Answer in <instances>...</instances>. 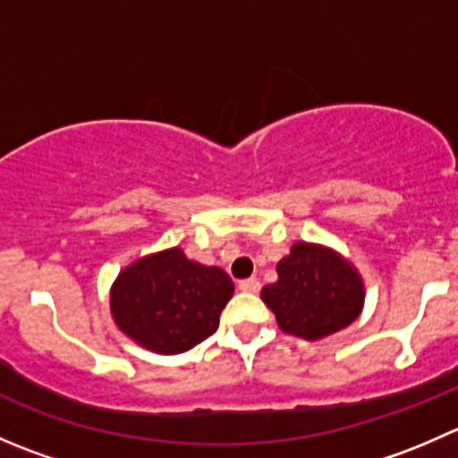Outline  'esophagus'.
Here are the masks:
<instances>
[{
    "mask_svg": "<svg viewBox=\"0 0 458 458\" xmlns=\"http://www.w3.org/2000/svg\"><path fill=\"white\" fill-rule=\"evenodd\" d=\"M259 288H261V284H259V279H255V276L239 281V290L242 293H259Z\"/></svg>",
    "mask_w": 458,
    "mask_h": 458,
    "instance_id": "obj_1",
    "label": "esophagus"
}]
</instances>
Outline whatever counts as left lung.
I'll list each match as a JSON object with an SVG mask.
<instances>
[{
	"label": "left lung",
	"mask_w": 458,
	"mask_h": 458,
	"mask_svg": "<svg viewBox=\"0 0 458 458\" xmlns=\"http://www.w3.org/2000/svg\"><path fill=\"white\" fill-rule=\"evenodd\" d=\"M279 279L263 285L261 299L288 335L318 341L344 330L363 310L366 285L341 252L297 242L276 263Z\"/></svg>",
	"instance_id": "1"
}]
</instances>
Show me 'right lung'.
Here are the masks:
<instances>
[{
	"label": "right lung",
	"instance_id": "1",
	"mask_svg": "<svg viewBox=\"0 0 458 458\" xmlns=\"http://www.w3.org/2000/svg\"><path fill=\"white\" fill-rule=\"evenodd\" d=\"M234 294L221 267L203 266L182 248L140 257L110 288V315L131 341L157 354H182L219 326Z\"/></svg>",
	"mask_w": 458,
	"mask_h": 458
}]
</instances>
